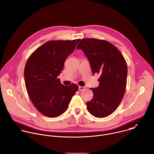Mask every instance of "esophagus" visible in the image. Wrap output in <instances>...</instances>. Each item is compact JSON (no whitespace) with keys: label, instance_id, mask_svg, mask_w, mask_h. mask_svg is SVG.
Returning a JSON list of instances; mask_svg holds the SVG:
<instances>
[{"label":"esophagus","instance_id":"1","mask_svg":"<svg viewBox=\"0 0 154 154\" xmlns=\"http://www.w3.org/2000/svg\"><path fill=\"white\" fill-rule=\"evenodd\" d=\"M84 89H85V87H83V86H79V90L80 91H83Z\"/></svg>","mask_w":154,"mask_h":154}]
</instances>
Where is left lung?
Wrapping results in <instances>:
<instances>
[{"instance_id": "8db88e82", "label": "left lung", "mask_w": 154, "mask_h": 154, "mask_svg": "<svg viewBox=\"0 0 154 154\" xmlns=\"http://www.w3.org/2000/svg\"><path fill=\"white\" fill-rule=\"evenodd\" d=\"M77 48L88 58L93 74L100 75L99 86L91 88L94 96L87 102V109L96 118L107 117L115 112L124 97L128 73L126 61L115 45L104 40L83 39Z\"/></svg>"}]
</instances>
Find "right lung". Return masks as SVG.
Masks as SVG:
<instances>
[{"mask_svg":"<svg viewBox=\"0 0 154 154\" xmlns=\"http://www.w3.org/2000/svg\"><path fill=\"white\" fill-rule=\"evenodd\" d=\"M80 40L48 41L36 50L26 62L24 77L27 92L36 109L46 116L62 115L79 89L75 84L62 85L57 77Z\"/></svg>","mask_w":154,"mask_h":154,"instance_id":"1","label":"right lung"}]
</instances>
